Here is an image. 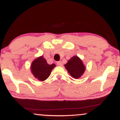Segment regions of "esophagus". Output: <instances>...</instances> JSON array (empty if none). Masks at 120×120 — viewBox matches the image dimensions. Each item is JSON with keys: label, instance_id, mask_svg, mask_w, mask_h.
<instances>
[{"label": "esophagus", "instance_id": "1", "mask_svg": "<svg viewBox=\"0 0 120 120\" xmlns=\"http://www.w3.org/2000/svg\"><path fill=\"white\" fill-rule=\"evenodd\" d=\"M63 63L61 61H59L58 62H57V65L58 66H63Z\"/></svg>", "mask_w": 120, "mask_h": 120}]
</instances>
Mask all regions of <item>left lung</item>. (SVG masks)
<instances>
[{"label": "left lung", "mask_w": 120, "mask_h": 120, "mask_svg": "<svg viewBox=\"0 0 120 120\" xmlns=\"http://www.w3.org/2000/svg\"><path fill=\"white\" fill-rule=\"evenodd\" d=\"M64 66L71 76L75 79L81 77L85 71V67L83 62L76 56L69 60Z\"/></svg>", "instance_id": "1"}]
</instances>
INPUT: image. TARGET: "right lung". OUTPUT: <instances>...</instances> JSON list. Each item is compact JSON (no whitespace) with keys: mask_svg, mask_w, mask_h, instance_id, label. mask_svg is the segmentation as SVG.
<instances>
[{"mask_svg":"<svg viewBox=\"0 0 120 120\" xmlns=\"http://www.w3.org/2000/svg\"><path fill=\"white\" fill-rule=\"evenodd\" d=\"M55 66V64L49 65L47 63L46 59L42 56L33 61L31 65V71L35 78L43 81L47 79Z\"/></svg>","mask_w":120,"mask_h":120,"instance_id":"obj_1","label":"right lung"}]
</instances>
